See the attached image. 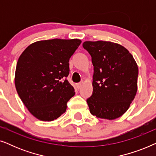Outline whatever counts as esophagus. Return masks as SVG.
Instances as JSON below:
<instances>
[{
	"mask_svg": "<svg viewBox=\"0 0 156 156\" xmlns=\"http://www.w3.org/2000/svg\"><path fill=\"white\" fill-rule=\"evenodd\" d=\"M82 82L77 83V84H76V88H77V89H80L81 87H82Z\"/></svg>",
	"mask_w": 156,
	"mask_h": 156,
	"instance_id": "esophagus-1",
	"label": "esophagus"
}]
</instances>
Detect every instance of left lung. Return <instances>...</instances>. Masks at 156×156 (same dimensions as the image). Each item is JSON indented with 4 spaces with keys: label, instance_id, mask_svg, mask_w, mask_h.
<instances>
[{
    "label": "left lung",
    "instance_id": "8db88e82",
    "mask_svg": "<svg viewBox=\"0 0 156 156\" xmlns=\"http://www.w3.org/2000/svg\"><path fill=\"white\" fill-rule=\"evenodd\" d=\"M94 66L93 93L89 112L97 118L114 120L129 109L137 92L138 68L133 55L121 44L86 41Z\"/></svg>",
    "mask_w": 156,
    "mask_h": 156
}]
</instances>
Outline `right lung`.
Segmentation results:
<instances>
[{"mask_svg": "<svg viewBox=\"0 0 156 156\" xmlns=\"http://www.w3.org/2000/svg\"><path fill=\"white\" fill-rule=\"evenodd\" d=\"M79 39H52L32 43L17 62L15 85L30 113L40 121L57 119L74 95L67 77L69 60L80 45Z\"/></svg>", "mask_w": 156, "mask_h": 156, "instance_id": "1", "label": "right lung"}]
</instances>
